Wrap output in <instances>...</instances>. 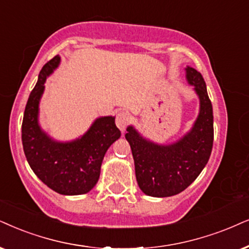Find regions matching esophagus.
<instances>
[{
  "label": "esophagus",
  "instance_id": "obj_1",
  "mask_svg": "<svg viewBox=\"0 0 249 249\" xmlns=\"http://www.w3.org/2000/svg\"><path fill=\"white\" fill-rule=\"evenodd\" d=\"M130 119H131V116L128 112L126 111L118 112L117 117H116V125H117V127L121 131H125V128H126L128 123H130Z\"/></svg>",
  "mask_w": 249,
  "mask_h": 249
}]
</instances>
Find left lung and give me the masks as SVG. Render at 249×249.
<instances>
[{"mask_svg": "<svg viewBox=\"0 0 249 249\" xmlns=\"http://www.w3.org/2000/svg\"><path fill=\"white\" fill-rule=\"evenodd\" d=\"M186 79L200 100V111L193 127L170 144L146 139L133 126L125 138L134 160L135 177L144 194L155 197L172 196L190 186L208 163L213 142V106L200 72L187 67Z\"/></svg>", "mask_w": 249, "mask_h": 249, "instance_id": "1", "label": "left lung"}]
</instances>
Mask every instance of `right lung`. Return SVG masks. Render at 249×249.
Returning <instances> with one entry per match:
<instances>
[{
    "instance_id": "right-lung-1",
    "label": "right lung",
    "mask_w": 249,
    "mask_h": 249,
    "mask_svg": "<svg viewBox=\"0 0 249 249\" xmlns=\"http://www.w3.org/2000/svg\"><path fill=\"white\" fill-rule=\"evenodd\" d=\"M59 62L61 57L56 55L41 69L25 107L21 141L28 164L43 184L59 194L79 195L96 185L103 157L121 138V131L112 116L96 118L83 137L68 142L55 141L40 127L39 105L46 79Z\"/></svg>"
}]
</instances>
